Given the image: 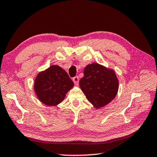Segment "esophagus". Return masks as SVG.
<instances>
[{"instance_id": "1", "label": "esophagus", "mask_w": 157, "mask_h": 157, "mask_svg": "<svg viewBox=\"0 0 157 157\" xmlns=\"http://www.w3.org/2000/svg\"><path fill=\"white\" fill-rule=\"evenodd\" d=\"M73 82H74V83L75 84V85H78V83H79V78L78 76H75V77L73 78Z\"/></svg>"}]
</instances>
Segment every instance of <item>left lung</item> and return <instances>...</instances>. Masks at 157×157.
I'll list each match as a JSON object with an SVG mask.
<instances>
[{"instance_id":"obj_1","label":"left lung","mask_w":157,"mask_h":157,"mask_svg":"<svg viewBox=\"0 0 157 157\" xmlns=\"http://www.w3.org/2000/svg\"><path fill=\"white\" fill-rule=\"evenodd\" d=\"M79 86L88 101L96 108L111 102L117 94L119 82L113 70L97 63L87 65Z\"/></svg>"}]
</instances>
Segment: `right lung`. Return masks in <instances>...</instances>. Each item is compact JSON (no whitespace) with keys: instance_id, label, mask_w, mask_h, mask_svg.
I'll list each match as a JSON object with an SVG mask.
<instances>
[{"instance_id":"add662e5","label":"right lung","mask_w":157,"mask_h":157,"mask_svg":"<svg viewBox=\"0 0 157 157\" xmlns=\"http://www.w3.org/2000/svg\"><path fill=\"white\" fill-rule=\"evenodd\" d=\"M73 86L74 82L66 71L58 66H52L40 72L34 82V90L38 98L49 106L61 103Z\"/></svg>"}]
</instances>
